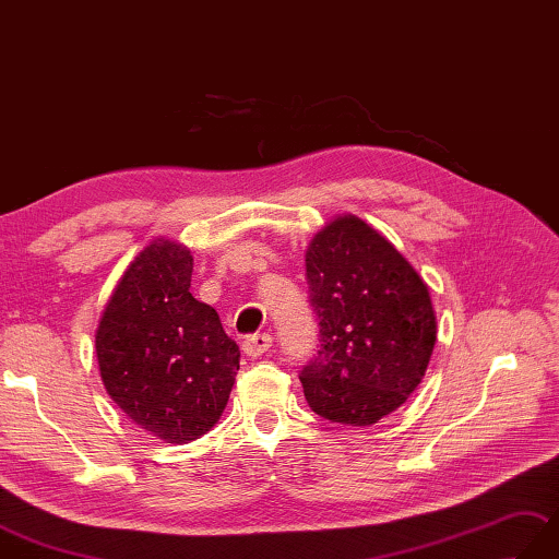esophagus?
<instances>
[{"mask_svg": "<svg viewBox=\"0 0 559 559\" xmlns=\"http://www.w3.org/2000/svg\"><path fill=\"white\" fill-rule=\"evenodd\" d=\"M271 347V335L269 333H254L250 338H245L242 349L248 357H262Z\"/></svg>", "mask_w": 559, "mask_h": 559, "instance_id": "1", "label": "esophagus"}]
</instances>
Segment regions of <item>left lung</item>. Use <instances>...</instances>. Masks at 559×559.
<instances>
[{"instance_id":"1","label":"left lung","mask_w":559,"mask_h":559,"mask_svg":"<svg viewBox=\"0 0 559 559\" xmlns=\"http://www.w3.org/2000/svg\"><path fill=\"white\" fill-rule=\"evenodd\" d=\"M309 302L319 353L300 381L319 417L371 426L405 405L436 345L426 283L379 230L345 214L311 238Z\"/></svg>"}]
</instances>
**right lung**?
<instances>
[{
  "instance_id": "obj_1",
  "label": "right lung",
  "mask_w": 559,
  "mask_h": 559,
  "mask_svg": "<svg viewBox=\"0 0 559 559\" xmlns=\"http://www.w3.org/2000/svg\"><path fill=\"white\" fill-rule=\"evenodd\" d=\"M192 254L154 240L102 311L95 349L104 388L128 419L166 443L204 436L226 409L240 349L216 309L190 293Z\"/></svg>"
}]
</instances>
